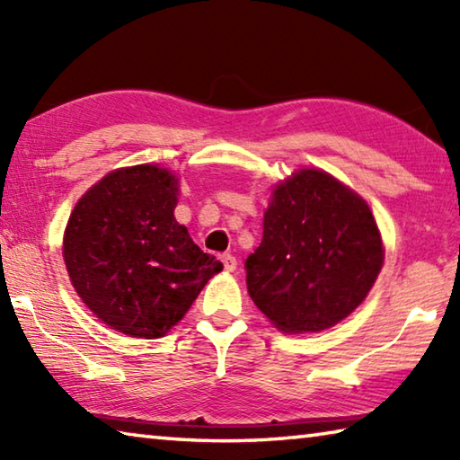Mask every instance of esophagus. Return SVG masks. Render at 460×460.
<instances>
[{"mask_svg": "<svg viewBox=\"0 0 460 460\" xmlns=\"http://www.w3.org/2000/svg\"><path fill=\"white\" fill-rule=\"evenodd\" d=\"M221 261H223V268H225V270H227V271H235V268H237L235 255L223 253V255H221Z\"/></svg>", "mask_w": 460, "mask_h": 460, "instance_id": "1", "label": "esophagus"}]
</instances>
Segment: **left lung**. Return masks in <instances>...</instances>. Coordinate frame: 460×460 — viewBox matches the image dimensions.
Returning a JSON list of instances; mask_svg holds the SVG:
<instances>
[{"label":"left lung","mask_w":460,"mask_h":460,"mask_svg":"<svg viewBox=\"0 0 460 460\" xmlns=\"http://www.w3.org/2000/svg\"><path fill=\"white\" fill-rule=\"evenodd\" d=\"M384 263L376 219L361 197L321 170L278 184L263 239L245 260L247 292L284 332H318L349 316Z\"/></svg>","instance_id":"8db88e82"}]
</instances>
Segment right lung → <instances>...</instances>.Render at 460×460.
Returning a JSON list of instances; mask_svg holds the SVG:
<instances>
[{
    "label": "right lung",
    "instance_id": "1",
    "mask_svg": "<svg viewBox=\"0 0 460 460\" xmlns=\"http://www.w3.org/2000/svg\"><path fill=\"white\" fill-rule=\"evenodd\" d=\"M176 192L164 168L115 170L76 202L66 225L62 253L75 290L129 337H164L223 270L174 219Z\"/></svg>",
    "mask_w": 460,
    "mask_h": 460
}]
</instances>
